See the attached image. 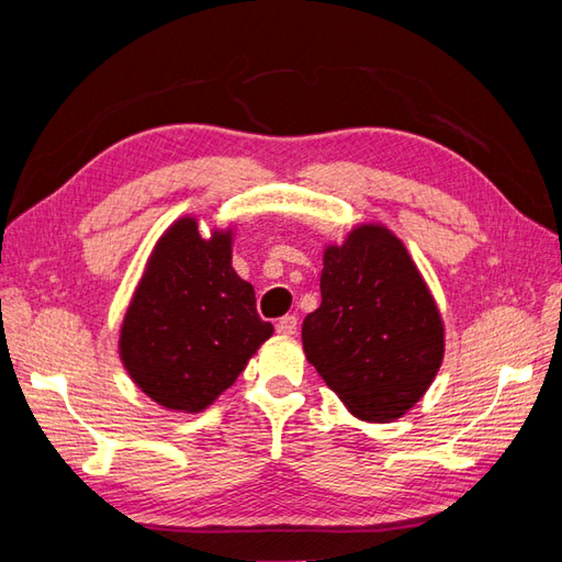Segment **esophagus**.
<instances>
[{
	"label": "esophagus",
	"mask_w": 562,
	"mask_h": 562,
	"mask_svg": "<svg viewBox=\"0 0 562 562\" xmlns=\"http://www.w3.org/2000/svg\"><path fill=\"white\" fill-rule=\"evenodd\" d=\"M278 333H282V336H294V333H296V316L294 314L282 316L278 321Z\"/></svg>",
	"instance_id": "esophagus-1"
}]
</instances>
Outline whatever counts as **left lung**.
Returning <instances> with one entry per match:
<instances>
[{
  "label": "left lung",
  "mask_w": 562,
  "mask_h": 562,
  "mask_svg": "<svg viewBox=\"0 0 562 562\" xmlns=\"http://www.w3.org/2000/svg\"><path fill=\"white\" fill-rule=\"evenodd\" d=\"M306 360L348 411L391 423L425 396L445 357V326L408 250L381 224L328 246L321 306L304 318Z\"/></svg>",
  "instance_id": "obj_1"
}]
</instances>
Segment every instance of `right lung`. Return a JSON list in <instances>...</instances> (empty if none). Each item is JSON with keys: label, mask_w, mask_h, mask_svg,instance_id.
Segmentation results:
<instances>
[{"label": "right lung", "mask_w": 562, "mask_h": 562, "mask_svg": "<svg viewBox=\"0 0 562 562\" xmlns=\"http://www.w3.org/2000/svg\"><path fill=\"white\" fill-rule=\"evenodd\" d=\"M270 336L254 288L232 268V229L202 238L183 217L149 256L121 328V360L151 401L200 413Z\"/></svg>", "instance_id": "1"}]
</instances>
